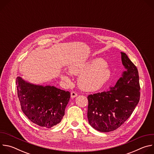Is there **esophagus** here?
Returning <instances> with one entry per match:
<instances>
[{
  "label": "esophagus",
  "mask_w": 154,
  "mask_h": 154,
  "mask_svg": "<svg viewBox=\"0 0 154 154\" xmlns=\"http://www.w3.org/2000/svg\"><path fill=\"white\" fill-rule=\"evenodd\" d=\"M77 96V94L75 91H72V92L71 93V97L72 98H74V97H75Z\"/></svg>",
  "instance_id": "obj_1"
}]
</instances>
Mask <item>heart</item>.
<instances>
[{
    "instance_id": "b5f03b06",
    "label": "heart",
    "mask_w": 154,
    "mask_h": 154,
    "mask_svg": "<svg viewBox=\"0 0 154 154\" xmlns=\"http://www.w3.org/2000/svg\"><path fill=\"white\" fill-rule=\"evenodd\" d=\"M70 73L79 75L77 83L80 88L86 91H96L102 88L111 77V71L106 61L100 58H96L84 63L73 64L69 67ZM61 79L69 82V77L65 74Z\"/></svg>"
}]
</instances>
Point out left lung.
<instances>
[{
    "label": "left lung",
    "mask_w": 154,
    "mask_h": 154,
    "mask_svg": "<svg viewBox=\"0 0 154 154\" xmlns=\"http://www.w3.org/2000/svg\"><path fill=\"white\" fill-rule=\"evenodd\" d=\"M121 54L126 71L113 87L88 96V119L91 126L109 132L121 126L132 114L140 98L138 71L127 55Z\"/></svg>",
    "instance_id": "1"
}]
</instances>
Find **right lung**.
Listing matches in <instances>:
<instances>
[{
  "label": "right lung",
  "mask_w": 154,
  "mask_h": 154,
  "mask_svg": "<svg viewBox=\"0 0 154 154\" xmlns=\"http://www.w3.org/2000/svg\"><path fill=\"white\" fill-rule=\"evenodd\" d=\"M17 97L22 111L34 124L51 128L60 123L71 94L52 86L37 85L16 78Z\"/></svg>",
  "instance_id": "1"
}]
</instances>
